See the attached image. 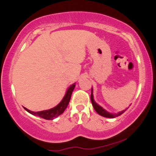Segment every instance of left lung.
<instances>
[{"label":"left lung","mask_w":156,"mask_h":156,"mask_svg":"<svg viewBox=\"0 0 156 156\" xmlns=\"http://www.w3.org/2000/svg\"><path fill=\"white\" fill-rule=\"evenodd\" d=\"M91 101H92V104L94 107V109L96 111V112L98 113V114H100L101 116H103L104 117H107V118H114V117H117L118 116L121 115L122 114H123L125 111L128 109L127 108L125 110L122 111V112H119L117 113V114H112V113H110L108 112H107L105 109H104L103 107H101V105H98V103L94 101V96H93V89L92 88V92H91Z\"/></svg>","instance_id":"8db88e82"}]
</instances>
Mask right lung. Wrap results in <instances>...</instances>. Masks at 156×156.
I'll use <instances>...</instances> for the list:
<instances>
[{"mask_svg": "<svg viewBox=\"0 0 156 156\" xmlns=\"http://www.w3.org/2000/svg\"><path fill=\"white\" fill-rule=\"evenodd\" d=\"M75 87H76V83L72 84L67 89V92L65 93V95H64L63 99L62 100V101L56 106L53 107V108L48 109V110L41 111V112H32V111L28 110V108L24 107L25 110L27 111L28 113H30V114H33V115L37 116V117L48 119V120H52V119H55V118L58 117L62 114H63L64 110L67 108V105L69 104V102L70 101L71 95H72V93L73 90H74Z\"/></svg>", "mask_w": 156, "mask_h": 156, "instance_id": "add662e5", "label": "right lung"}]
</instances>
